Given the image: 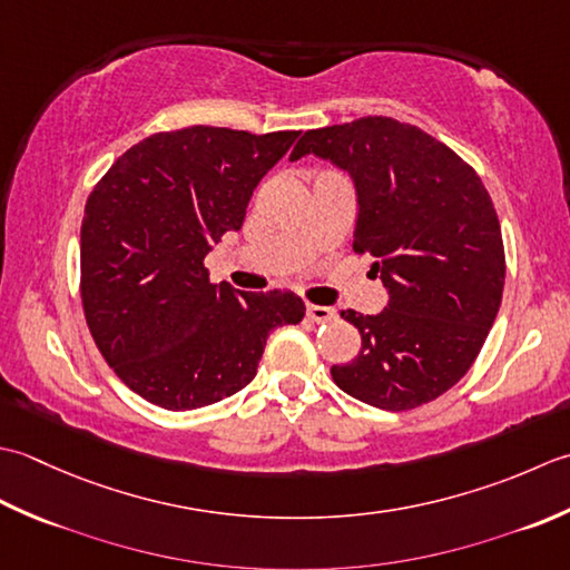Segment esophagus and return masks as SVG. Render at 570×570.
<instances>
[{
	"instance_id": "34e87169",
	"label": "esophagus",
	"mask_w": 570,
	"mask_h": 570,
	"mask_svg": "<svg viewBox=\"0 0 570 570\" xmlns=\"http://www.w3.org/2000/svg\"><path fill=\"white\" fill-rule=\"evenodd\" d=\"M336 312L332 307H322V305H307V317L312 322H332Z\"/></svg>"
}]
</instances>
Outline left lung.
I'll list each match as a JSON object with an SVG mask.
<instances>
[{
	"label": "left lung",
	"mask_w": 570,
	"mask_h": 570,
	"mask_svg": "<svg viewBox=\"0 0 570 570\" xmlns=\"http://www.w3.org/2000/svg\"><path fill=\"white\" fill-rule=\"evenodd\" d=\"M315 153L354 177V253L374 255L389 287L376 317L342 309L362 334L336 386L383 411H411L468 374L502 305V226L468 161L421 127L383 115L320 127L289 159Z\"/></svg>",
	"instance_id": "1"
}]
</instances>
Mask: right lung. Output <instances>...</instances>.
<instances>
[{"label": "right lung", "instance_id": "right-lung-1", "mask_svg": "<svg viewBox=\"0 0 570 570\" xmlns=\"http://www.w3.org/2000/svg\"><path fill=\"white\" fill-rule=\"evenodd\" d=\"M299 137L191 125L132 145L102 174L80 224V299L100 354L145 401L191 411L253 381L287 289L234 295L208 281L212 243L238 230L253 189Z\"/></svg>", "mask_w": 570, "mask_h": 570}]
</instances>
